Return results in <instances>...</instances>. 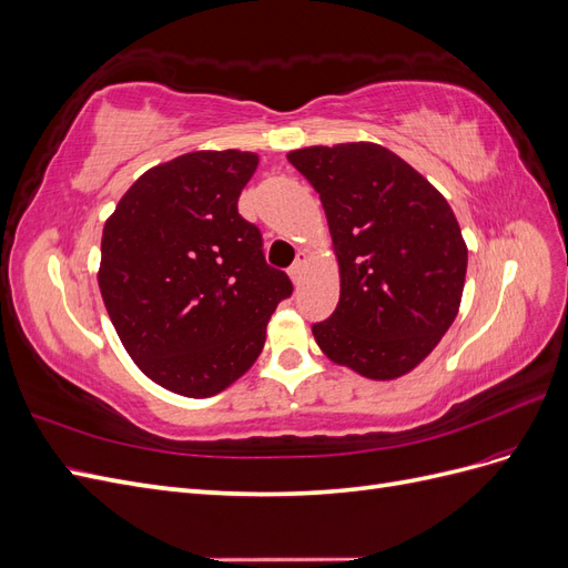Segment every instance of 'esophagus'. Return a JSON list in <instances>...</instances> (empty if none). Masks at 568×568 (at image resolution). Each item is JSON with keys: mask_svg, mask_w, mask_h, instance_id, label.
<instances>
[{"mask_svg": "<svg viewBox=\"0 0 568 568\" xmlns=\"http://www.w3.org/2000/svg\"><path fill=\"white\" fill-rule=\"evenodd\" d=\"M305 265H307V253H305V251H301V253L296 255V261H294V265H291V270H288V274H291V280H294L296 284L301 282V274H303Z\"/></svg>", "mask_w": 568, "mask_h": 568, "instance_id": "obj_1", "label": "esophagus"}]
</instances>
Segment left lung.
I'll use <instances>...</instances> for the list:
<instances>
[{
    "label": "left lung",
    "mask_w": 568,
    "mask_h": 568,
    "mask_svg": "<svg viewBox=\"0 0 568 568\" xmlns=\"http://www.w3.org/2000/svg\"><path fill=\"white\" fill-rule=\"evenodd\" d=\"M288 163L315 186L341 270L336 311L317 346L367 379H395L432 353L457 317L467 244L438 189L393 151L311 146Z\"/></svg>",
    "instance_id": "1"
}]
</instances>
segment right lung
<instances>
[{"instance_id":"right-lung-1","label":"right lung","mask_w":568,"mask_h":568,"mask_svg":"<svg viewBox=\"0 0 568 568\" xmlns=\"http://www.w3.org/2000/svg\"><path fill=\"white\" fill-rule=\"evenodd\" d=\"M257 168L248 151H194L146 170L106 220L99 288L115 332L163 388L209 398L261 355L267 322L294 294L239 215Z\"/></svg>"}]
</instances>
